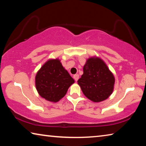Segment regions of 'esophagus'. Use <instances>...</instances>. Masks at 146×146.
Here are the masks:
<instances>
[{"label":"esophagus","instance_id":"1","mask_svg":"<svg viewBox=\"0 0 146 146\" xmlns=\"http://www.w3.org/2000/svg\"><path fill=\"white\" fill-rule=\"evenodd\" d=\"M73 78L75 79V81H77L78 80L79 78V75H78V74H76V75H73Z\"/></svg>","mask_w":146,"mask_h":146}]
</instances>
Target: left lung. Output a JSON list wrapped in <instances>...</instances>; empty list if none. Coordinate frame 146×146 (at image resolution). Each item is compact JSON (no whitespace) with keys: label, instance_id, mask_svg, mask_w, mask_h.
Returning <instances> with one entry per match:
<instances>
[{"label":"left lung","instance_id":"8db88e82","mask_svg":"<svg viewBox=\"0 0 146 146\" xmlns=\"http://www.w3.org/2000/svg\"><path fill=\"white\" fill-rule=\"evenodd\" d=\"M83 71L77 82L84 95L94 102L108 98L114 90L115 79L104 61L96 56L89 58Z\"/></svg>","mask_w":146,"mask_h":146}]
</instances>
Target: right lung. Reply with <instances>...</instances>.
Segmentation results:
<instances>
[{"label": "right lung", "mask_w": 146, "mask_h": 146, "mask_svg": "<svg viewBox=\"0 0 146 146\" xmlns=\"http://www.w3.org/2000/svg\"><path fill=\"white\" fill-rule=\"evenodd\" d=\"M75 82L58 58L49 59L35 76V86L41 97L51 102H57Z\"/></svg>", "instance_id": "1"}]
</instances>
